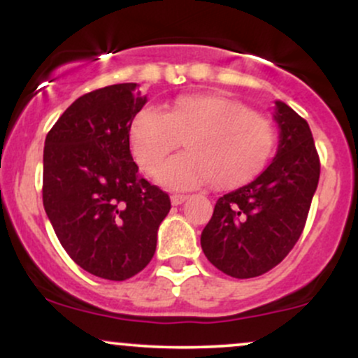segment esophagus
I'll list each match as a JSON object with an SVG mask.
<instances>
[{"mask_svg":"<svg viewBox=\"0 0 358 358\" xmlns=\"http://www.w3.org/2000/svg\"><path fill=\"white\" fill-rule=\"evenodd\" d=\"M185 200H188V195H178V193L171 195V203L173 205H182Z\"/></svg>","mask_w":358,"mask_h":358,"instance_id":"esophagus-1","label":"esophagus"}]
</instances>
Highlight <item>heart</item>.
<instances>
[{
    "mask_svg": "<svg viewBox=\"0 0 358 358\" xmlns=\"http://www.w3.org/2000/svg\"><path fill=\"white\" fill-rule=\"evenodd\" d=\"M183 141L187 153L166 163L159 176L163 185L192 190L212 183L219 190H236L268 166L276 131L268 117L215 94L176 97L165 113L143 109L131 121V151L151 176Z\"/></svg>",
    "mask_w": 358,
    "mask_h": 358,
    "instance_id": "obj_1",
    "label": "heart"
}]
</instances>
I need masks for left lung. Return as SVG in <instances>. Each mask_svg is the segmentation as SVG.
I'll use <instances>...</instances> for the list:
<instances>
[{"label":"left lung","instance_id":"obj_1","mask_svg":"<svg viewBox=\"0 0 358 358\" xmlns=\"http://www.w3.org/2000/svg\"><path fill=\"white\" fill-rule=\"evenodd\" d=\"M281 134L273 163L239 190L217 200L200 244L208 261L237 279L276 268L305 229L320 180V156L308 122L276 101Z\"/></svg>","mask_w":358,"mask_h":358}]
</instances>
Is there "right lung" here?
I'll use <instances>...</instances> for the list:
<instances>
[{
	"label": "right lung",
	"mask_w": 358,
	"mask_h": 358,
	"mask_svg": "<svg viewBox=\"0 0 358 358\" xmlns=\"http://www.w3.org/2000/svg\"><path fill=\"white\" fill-rule=\"evenodd\" d=\"M146 97L138 84L84 94L48 131L43 207L62 248L94 276L124 281L155 256L170 196L145 178L129 150V126Z\"/></svg>",
	"instance_id": "obj_1"
}]
</instances>
